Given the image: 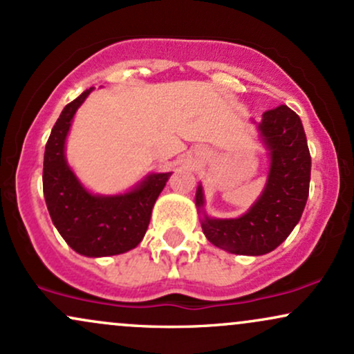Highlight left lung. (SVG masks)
<instances>
[{
    "label": "left lung",
    "instance_id": "left-lung-1",
    "mask_svg": "<svg viewBox=\"0 0 354 354\" xmlns=\"http://www.w3.org/2000/svg\"><path fill=\"white\" fill-rule=\"evenodd\" d=\"M258 128L271 158L263 194L241 218L213 219L205 214L201 219L208 241L234 254H266L281 245L298 225L310 193L311 156L299 116L279 104L263 113ZM203 205L198 186V209Z\"/></svg>",
    "mask_w": 354,
    "mask_h": 354
}]
</instances>
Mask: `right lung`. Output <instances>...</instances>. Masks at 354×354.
Returning a JSON list of instances; mask_svg holds the SVG:
<instances>
[{
	"instance_id": "right-lung-1",
	"label": "right lung",
	"mask_w": 354,
	"mask_h": 354,
	"mask_svg": "<svg viewBox=\"0 0 354 354\" xmlns=\"http://www.w3.org/2000/svg\"><path fill=\"white\" fill-rule=\"evenodd\" d=\"M93 88L63 111L51 129L44 149L43 193L53 225L76 253L100 258L121 254L140 245L154 201L171 173H154L135 189L118 196H95L81 186L64 158V141L76 109Z\"/></svg>"
}]
</instances>
